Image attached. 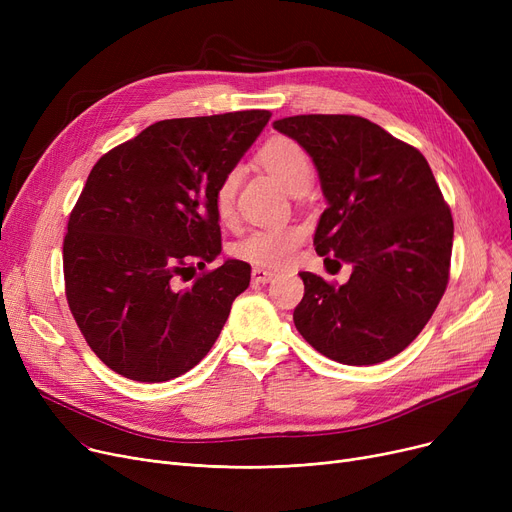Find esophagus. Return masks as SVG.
I'll return each mask as SVG.
<instances>
[{
  "label": "esophagus",
  "mask_w": 512,
  "mask_h": 512,
  "mask_svg": "<svg viewBox=\"0 0 512 512\" xmlns=\"http://www.w3.org/2000/svg\"><path fill=\"white\" fill-rule=\"evenodd\" d=\"M251 276H253L255 284H267V282H272L276 278V272L265 270V267H253Z\"/></svg>",
  "instance_id": "obj_1"
}]
</instances>
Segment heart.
<instances>
[{"instance_id": "b5f03b06", "label": "heart", "mask_w": 512, "mask_h": 512, "mask_svg": "<svg viewBox=\"0 0 512 512\" xmlns=\"http://www.w3.org/2000/svg\"><path fill=\"white\" fill-rule=\"evenodd\" d=\"M263 166L274 172L288 191L297 193L301 188H309L313 180V164L305 147L297 141L276 137L267 143L259 153ZM240 182V168H232L218 184L213 193L215 211L222 220H228L234 211V199ZM303 242V230L292 224L257 228L245 238H240L234 253L255 265L282 267L297 255Z\"/></svg>"}]
</instances>
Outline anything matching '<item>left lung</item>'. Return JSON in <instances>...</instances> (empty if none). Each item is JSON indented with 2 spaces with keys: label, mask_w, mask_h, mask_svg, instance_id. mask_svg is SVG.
I'll return each instance as SVG.
<instances>
[{
  "label": "left lung",
  "mask_w": 512,
  "mask_h": 512,
  "mask_svg": "<svg viewBox=\"0 0 512 512\" xmlns=\"http://www.w3.org/2000/svg\"><path fill=\"white\" fill-rule=\"evenodd\" d=\"M274 128L301 143L319 172L328 207L313 238L317 255L353 265L342 286L301 272L294 326L344 365L396 357L434 315L450 274L454 224L432 168L361 116H290Z\"/></svg>",
  "instance_id": "obj_1"
}]
</instances>
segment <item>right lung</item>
<instances>
[{"instance_id": "obj_1", "label": "right lung", "mask_w": 512, "mask_h": 512, "mask_svg": "<svg viewBox=\"0 0 512 512\" xmlns=\"http://www.w3.org/2000/svg\"><path fill=\"white\" fill-rule=\"evenodd\" d=\"M270 118L161 120L93 166L68 220L64 282L78 330L112 371L168 382L218 340L251 265L207 267L222 253L213 193Z\"/></svg>"}]
</instances>
